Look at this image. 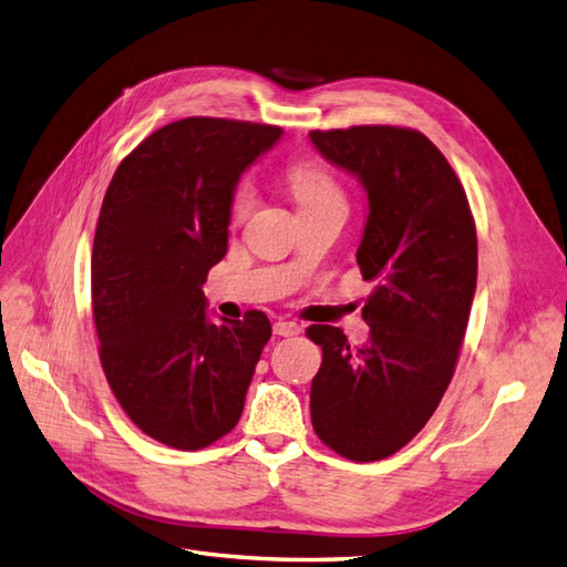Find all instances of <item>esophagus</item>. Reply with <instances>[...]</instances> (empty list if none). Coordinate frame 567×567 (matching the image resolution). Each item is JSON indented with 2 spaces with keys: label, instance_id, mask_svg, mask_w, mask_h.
<instances>
[{
  "label": "esophagus",
  "instance_id": "obj_1",
  "mask_svg": "<svg viewBox=\"0 0 567 567\" xmlns=\"http://www.w3.org/2000/svg\"><path fill=\"white\" fill-rule=\"evenodd\" d=\"M272 330H275V336H280V338H295L301 332V326L295 321H278L272 326Z\"/></svg>",
  "mask_w": 567,
  "mask_h": 567
}]
</instances>
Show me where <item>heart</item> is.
<instances>
[{
	"instance_id": "1",
	"label": "heart",
	"mask_w": 567,
	"mask_h": 567,
	"mask_svg": "<svg viewBox=\"0 0 567 567\" xmlns=\"http://www.w3.org/2000/svg\"><path fill=\"white\" fill-rule=\"evenodd\" d=\"M287 184L299 203V208L321 206V203L340 200L344 203L342 188L336 177L316 159H297L287 167ZM256 203L254 184L249 179H239L229 196V215L231 220H244Z\"/></svg>"
}]
</instances>
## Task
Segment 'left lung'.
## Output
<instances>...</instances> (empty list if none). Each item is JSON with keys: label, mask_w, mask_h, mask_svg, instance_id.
Here are the masks:
<instances>
[{"label": "left lung", "mask_w": 567, "mask_h": 567, "mask_svg": "<svg viewBox=\"0 0 567 567\" xmlns=\"http://www.w3.org/2000/svg\"><path fill=\"white\" fill-rule=\"evenodd\" d=\"M332 165L359 177L369 215L357 249L373 282L361 318L369 342L309 326L323 361L311 381V422L338 455L375 462L426 426L453 381L476 289V227L445 155L416 128L311 132Z\"/></svg>", "instance_id": "left-lung-1"}]
</instances>
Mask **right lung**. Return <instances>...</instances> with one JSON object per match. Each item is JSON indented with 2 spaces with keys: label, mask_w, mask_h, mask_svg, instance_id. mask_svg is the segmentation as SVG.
I'll return each mask as SVG.
<instances>
[{
  "label": "right lung",
  "mask_w": 567,
  "mask_h": 567,
  "mask_svg": "<svg viewBox=\"0 0 567 567\" xmlns=\"http://www.w3.org/2000/svg\"><path fill=\"white\" fill-rule=\"evenodd\" d=\"M280 126L188 117L128 153L100 208L91 292L100 364L151 439L200 450L237 426L270 340L264 311L210 323L203 282L227 254L229 196Z\"/></svg>",
  "instance_id": "1"
}]
</instances>
